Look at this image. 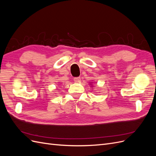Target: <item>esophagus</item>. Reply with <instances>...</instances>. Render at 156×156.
Listing matches in <instances>:
<instances>
[{
	"mask_svg": "<svg viewBox=\"0 0 156 156\" xmlns=\"http://www.w3.org/2000/svg\"><path fill=\"white\" fill-rule=\"evenodd\" d=\"M73 80H74V81L75 83H79L80 81H81V78H80V77H75Z\"/></svg>",
	"mask_w": 156,
	"mask_h": 156,
	"instance_id": "34e87169",
	"label": "esophagus"
}]
</instances>
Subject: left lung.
Listing matches in <instances>:
<instances>
[{"instance_id":"obj_1","label":"left lung","mask_w":156,"mask_h":156,"mask_svg":"<svg viewBox=\"0 0 156 156\" xmlns=\"http://www.w3.org/2000/svg\"><path fill=\"white\" fill-rule=\"evenodd\" d=\"M90 87H91V88H92V87H93L92 83H90Z\"/></svg>"}]
</instances>
